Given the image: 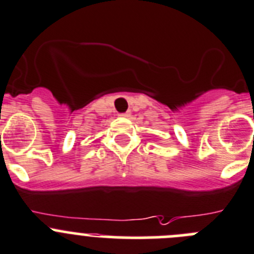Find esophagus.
Returning a JSON list of instances; mask_svg holds the SVG:
<instances>
[{"mask_svg": "<svg viewBox=\"0 0 254 254\" xmlns=\"http://www.w3.org/2000/svg\"><path fill=\"white\" fill-rule=\"evenodd\" d=\"M129 115H130V114L127 113H127H122V114H120V116H124V118H127V116H129Z\"/></svg>", "mask_w": 254, "mask_h": 254, "instance_id": "34e87169", "label": "esophagus"}]
</instances>
